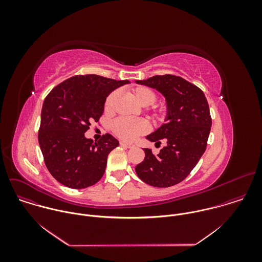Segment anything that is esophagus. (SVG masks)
<instances>
[{
    "instance_id": "esophagus-1",
    "label": "esophagus",
    "mask_w": 262,
    "mask_h": 262,
    "mask_svg": "<svg viewBox=\"0 0 262 262\" xmlns=\"http://www.w3.org/2000/svg\"><path fill=\"white\" fill-rule=\"evenodd\" d=\"M120 145H121V146H124V147H126V148H133V147H134V145L129 144V143H126V142H124V141H120Z\"/></svg>"
}]
</instances>
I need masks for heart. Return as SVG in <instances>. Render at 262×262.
I'll use <instances>...</instances> for the list:
<instances>
[{
  "label": "heart",
  "instance_id": "obj_1",
  "mask_svg": "<svg viewBox=\"0 0 262 262\" xmlns=\"http://www.w3.org/2000/svg\"><path fill=\"white\" fill-rule=\"evenodd\" d=\"M131 93L136 101L142 106H150L155 103L157 99L156 93L145 85H138L131 89ZM119 96V91H114L106 99L104 109L105 112H112L115 101ZM150 117L154 121H162L165 117V112L162 108H157L150 112ZM113 133L120 139L128 142L134 141L137 137L145 134L148 131V124L142 119H128L119 118L112 124Z\"/></svg>",
  "mask_w": 262,
  "mask_h": 262
}]
</instances>
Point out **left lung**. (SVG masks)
Here are the masks:
<instances>
[{
	"label": "left lung",
	"instance_id": "1",
	"mask_svg": "<svg viewBox=\"0 0 262 262\" xmlns=\"http://www.w3.org/2000/svg\"><path fill=\"white\" fill-rule=\"evenodd\" d=\"M137 83L156 89L166 99V123L147 139L166 146L156 155L144 149L145 158L135 167L140 180L152 187L180 184L190 173L207 148L212 126L208 101L203 91L181 76L154 75Z\"/></svg>",
	"mask_w": 262,
	"mask_h": 262
}]
</instances>
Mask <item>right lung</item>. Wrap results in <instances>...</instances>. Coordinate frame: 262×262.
Listing matches in <instances>:
<instances>
[{"label": "right lung", "mask_w": 262, "mask_h": 262, "mask_svg": "<svg viewBox=\"0 0 262 262\" xmlns=\"http://www.w3.org/2000/svg\"><path fill=\"white\" fill-rule=\"evenodd\" d=\"M128 82L101 75H75L46 96L38 141L48 171L61 185L84 188L104 176L108 155L119 141L107 133L94 142L84 133L92 122L99 121L109 94Z\"/></svg>", "instance_id": "obj_1"}]
</instances>
